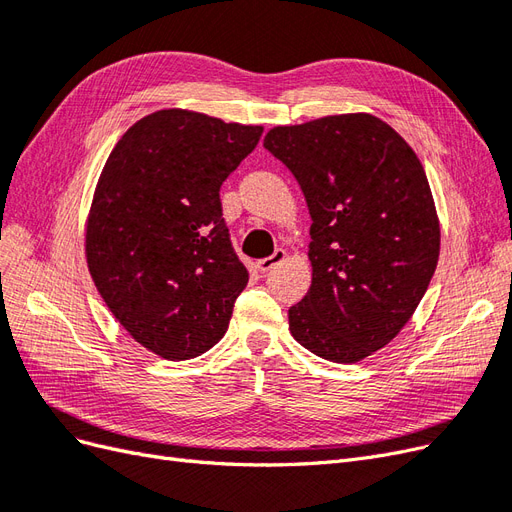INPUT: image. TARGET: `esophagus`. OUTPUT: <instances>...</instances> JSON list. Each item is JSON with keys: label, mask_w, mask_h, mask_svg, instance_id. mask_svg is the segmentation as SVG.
Listing matches in <instances>:
<instances>
[{"label": "esophagus", "mask_w": 512, "mask_h": 512, "mask_svg": "<svg viewBox=\"0 0 512 512\" xmlns=\"http://www.w3.org/2000/svg\"><path fill=\"white\" fill-rule=\"evenodd\" d=\"M284 260H286V252H284V250H275L271 256L258 260V262H256V269H258L260 273H269V271L275 269L277 265H282Z\"/></svg>", "instance_id": "obj_1"}]
</instances>
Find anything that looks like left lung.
Segmentation results:
<instances>
[{"label":"left lung","instance_id":"1","mask_svg":"<svg viewBox=\"0 0 512 512\" xmlns=\"http://www.w3.org/2000/svg\"><path fill=\"white\" fill-rule=\"evenodd\" d=\"M265 149L297 179L312 215V286L288 309L290 333L327 361H361L410 320L438 265L423 164L367 113L277 126Z\"/></svg>","mask_w":512,"mask_h":512}]
</instances>
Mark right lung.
Here are the masks:
<instances>
[{"label":"right lung","instance_id":"right-lung-1","mask_svg":"<svg viewBox=\"0 0 512 512\" xmlns=\"http://www.w3.org/2000/svg\"><path fill=\"white\" fill-rule=\"evenodd\" d=\"M260 126L168 108L136 121L108 156L85 252L100 297L138 344L168 361L207 352L247 286L220 188Z\"/></svg>","mask_w":512,"mask_h":512}]
</instances>
